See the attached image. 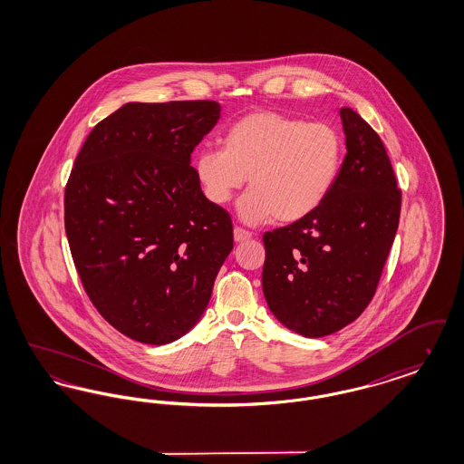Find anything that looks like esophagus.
I'll return each mask as SVG.
<instances>
[{"mask_svg": "<svg viewBox=\"0 0 464 464\" xmlns=\"http://www.w3.org/2000/svg\"><path fill=\"white\" fill-rule=\"evenodd\" d=\"M233 237H235V242L242 243L250 240V238H252V233H250V231H245L242 227H235V229H233Z\"/></svg>", "mask_w": 464, "mask_h": 464, "instance_id": "obj_1", "label": "esophagus"}]
</instances>
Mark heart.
<instances>
[{
	"instance_id": "b5f03b06",
	"label": "heart",
	"mask_w": 464,
	"mask_h": 464,
	"mask_svg": "<svg viewBox=\"0 0 464 464\" xmlns=\"http://www.w3.org/2000/svg\"><path fill=\"white\" fill-rule=\"evenodd\" d=\"M344 161V139L324 121L259 111L243 116L224 135L222 148L197 156L195 170L212 203L224 205L242 188L243 222H295L311 216L329 195Z\"/></svg>"
}]
</instances>
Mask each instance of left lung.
Listing matches in <instances>:
<instances>
[{"label":"left lung","mask_w":464,"mask_h":464,"mask_svg":"<svg viewBox=\"0 0 464 464\" xmlns=\"http://www.w3.org/2000/svg\"><path fill=\"white\" fill-rule=\"evenodd\" d=\"M339 114L346 156L329 198L263 237L266 303L304 337L341 331L369 306L400 219L401 193L381 137L352 108Z\"/></svg>","instance_id":"obj_1"}]
</instances>
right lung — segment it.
<instances>
[{
    "mask_svg": "<svg viewBox=\"0 0 464 464\" xmlns=\"http://www.w3.org/2000/svg\"><path fill=\"white\" fill-rule=\"evenodd\" d=\"M219 118L214 101L127 102L76 156L64 195L72 261L93 306L133 341L191 331L233 250L231 218L191 167Z\"/></svg>",
    "mask_w": 464,
    "mask_h": 464,
    "instance_id": "right-lung-1",
    "label": "right lung"
}]
</instances>
